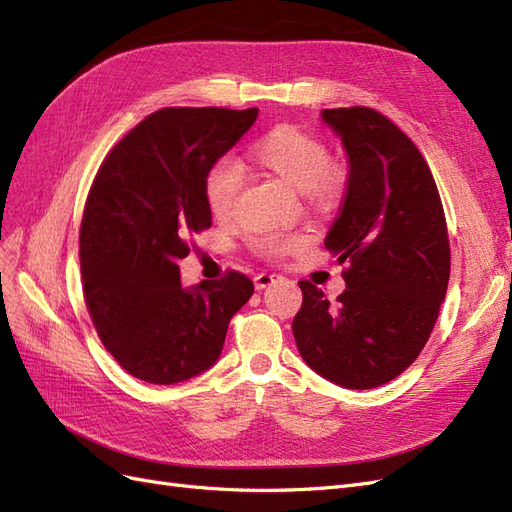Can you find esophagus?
<instances>
[{
    "label": "esophagus",
    "instance_id": "34e87169",
    "mask_svg": "<svg viewBox=\"0 0 512 512\" xmlns=\"http://www.w3.org/2000/svg\"><path fill=\"white\" fill-rule=\"evenodd\" d=\"M279 279H281V274L261 272V274H257V277H255V290H257V292L266 290V287H270L274 281H279Z\"/></svg>",
    "mask_w": 512,
    "mask_h": 512
}]
</instances>
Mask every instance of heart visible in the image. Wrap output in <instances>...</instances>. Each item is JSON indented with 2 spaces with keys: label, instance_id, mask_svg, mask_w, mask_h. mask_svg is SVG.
<instances>
[{
  "label": "heart",
  "instance_id": "1",
  "mask_svg": "<svg viewBox=\"0 0 512 512\" xmlns=\"http://www.w3.org/2000/svg\"><path fill=\"white\" fill-rule=\"evenodd\" d=\"M246 162L264 175L285 183L287 188L305 192L318 207H329L342 192V170L331 162L329 147L309 131L296 125H277L257 138L246 151ZM240 175L229 162H218L205 177V201L209 212L225 220L233 212ZM305 244L298 233H264L253 240L259 255L279 257L294 253Z\"/></svg>",
  "mask_w": 512,
  "mask_h": 512
}]
</instances>
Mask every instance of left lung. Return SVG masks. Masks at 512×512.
<instances>
[{"instance_id": "1", "label": "left lung", "mask_w": 512, "mask_h": 512, "mask_svg": "<svg viewBox=\"0 0 512 512\" xmlns=\"http://www.w3.org/2000/svg\"><path fill=\"white\" fill-rule=\"evenodd\" d=\"M342 140L348 183L324 248L344 272L335 303L300 281L292 331L313 372L346 389L400 376L426 346L450 279V242L430 168L415 144L372 108L322 110Z\"/></svg>"}]
</instances>
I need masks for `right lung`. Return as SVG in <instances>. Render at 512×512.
<instances>
[{
  "label": "right lung",
  "instance_id": "add662e5",
  "mask_svg": "<svg viewBox=\"0 0 512 512\" xmlns=\"http://www.w3.org/2000/svg\"><path fill=\"white\" fill-rule=\"evenodd\" d=\"M257 108H164L103 160L90 188L80 266L86 307L110 355L131 376L175 385L218 361L229 320L253 281L183 287L188 235L212 227L205 177L257 121Z\"/></svg>",
  "mask_w": 512,
  "mask_h": 512
}]
</instances>
